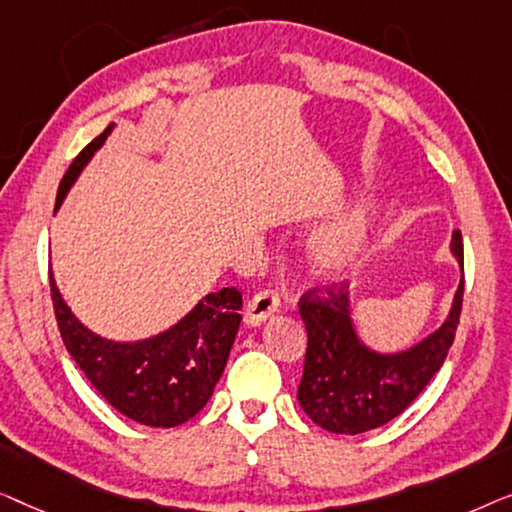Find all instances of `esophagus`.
<instances>
[{
    "label": "esophagus",
    "instance_id": "esophagus-1",
    "mask_svg": "<svg viewBox=\"0 0 512 512\" xmlns=\"http://www.w3.org/2000/svg\"><path fill=\"white\" fill-rule=\"evenodd\" d=\"M280 306V297L276 290H259L253 299L248 301L246 306V322L248 325H259V322H264L269 315H273L278 311Z\"/></svg>",
    "mask_w": 512,
    "mask_h": 512
}]
</instances>
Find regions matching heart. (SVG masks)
Here are the masks:
<instances>
[{
    "label": "heart",
    "instance_id": "b5f03b06",
    "mask_svg": "<svg viewBox=\"0 0 512 512\" xmlns=\"http://www.w3.org/2000/svg\"><path fill=\"white\" fill-rule=\"evenodd\" d=\"M362 246V225L359 220H343L322 236L315 246V257L327 269H338L352 262Z\"/></svg>",
    "mask_w": 512,
    "mask_h": 512
}]
</instances>
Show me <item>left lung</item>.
<instances>
[{"mask_svg":"<svg viewBox=\"0 0 512 512\" xmlns=\"http://www.w3.org/2000/svg\"><path fill=\"white\" fill-rule=\"evenodd\" d=\"M452 253L462 266V283L445 325L415 348L378 355L364 348L350 320L345 283H327L299 297L308 331L299 403L318 427L334 434H362L383 427L417 399L441 369L459 325L464 301V243L452 234Z\"/></svg>","mask_w":512,"mask_h":512,"instance_id":"obj_1","label":"left lung"}]
</instances>
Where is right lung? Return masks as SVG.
<instances>
[{"label": "right lung", "mask_w": 512, "mask_h": 512, "mask_svg": "<svg viewBox=\"0 0 512 512\" xmlns=\"http://www.w3.org/2000/svg\"><path fill=\"white\" fill-rule=\"evenodd\" d=\"M109 132L111 125L71 162L57 190L55 208ZM50 297L64 348L85 378L118 413L148 427H178L206 406L225 371L243 304L236 287H222L206 294L192 313L164 334L139 343H113L92 334L71 315L53 273Z\"/></svg>", "instance_id": "1"}]
</instances>
